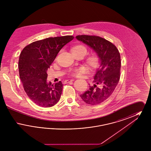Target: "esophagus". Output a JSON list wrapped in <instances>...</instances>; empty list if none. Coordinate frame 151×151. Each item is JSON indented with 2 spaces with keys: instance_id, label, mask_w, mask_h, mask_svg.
I'll list each match as a JSON object with an SVG mask.
<instances>
[{
  "instance_id": "obj_1",
  "label": "esophagus",
  "mask_w": 151,
  "mask_h": 151,
  "mask_svg": "<svg viewBox=\"0 0 151 151\" xmlns=\"http://www.w3.org/2000/svg\"><path fill=\"white\" fill-rule=\"evenodd\" d=\"M74 80V79H71V80H66L65 81V83H69L70 82L73 81Z\"/></svg>"
}]
</instances>
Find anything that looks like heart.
<instances>
[{
  "label": "heart",
  "instance_id": "b5f03b06",
  "mask_svg": "<svg viewBox=\"0 0 151 151\" xmlns=\"http://www.w3.org/2000/svg\"><path fill=\"white\" fill-rule=\"evenodd\" d=\"M72 51H82L86 55V49L85 46H84L83 45H77L72 48ZM88 63L91 66L96 65L97 63V58L94 57L89 58L88 59ZM86 71H87V69L86 68H85L84 67H81L78 68L73 70L71 71V73H72V75H73V76H80L81 75V74L86 73Z\"/></svg>",
  "mask_w": 151,
  "mask_h": 151
}]
</instances>
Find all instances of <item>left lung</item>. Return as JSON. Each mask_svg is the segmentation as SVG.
Listing matches in <instances>:
<instances>
[{
	"label": "left lung",
	"mask_w": 151,
	"mask_h": 151,
	"mask_svg": "<svg viewBox=\"0 0 151 151\" xmlns=\"http://www.w3.org/2000/svg\"><path fill=\"white\" fill-rule=\"evenodd\" d=\"M76 38L92 49L100 60L93 77V86H89L80 96L87 104H100L111 96L119 81L120 54L114 45L99 36L81 35Z\"/></svg>",
	"instance_id": "8db88e82"
}]
</instances>
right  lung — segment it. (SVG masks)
Segmentation results:
<instances>
[{
    "label": "right lung",
    "instance_id": "right-lung-1",
    "mask_svg": "<svg viewBox=\"0 0 151 151\" xmlns=\"http://www.w3.org/2000/svg\"><path fill=\"white\" fill-rule=\"evenodd\" d=\"M72 36L50 37L32 42L22 50L19 71L24 91L36 105L49 108L60 100L63 85L47 81V70L58 52L73 39Z\"/></svg>",
    "mask_w": 151,
    "mask_h": 151
}]
</instances>
